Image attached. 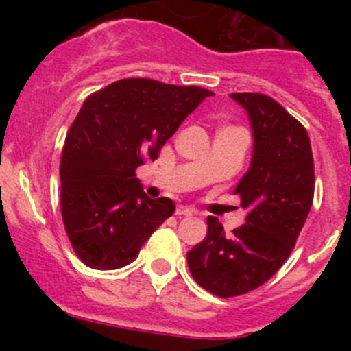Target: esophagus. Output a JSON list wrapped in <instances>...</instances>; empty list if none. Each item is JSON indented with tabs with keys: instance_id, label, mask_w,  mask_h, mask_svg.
<instances>
[{
	"instance_id": "34e87169",
	"label": "esophagus",
	"mask_w": 351,
	"mask_h": 351,
	"mask_svg": "<svg viewBox=\"0 0 351 351\" xmlns=\"http://www.w3.org/2000/svg\"><path fill=\"white\" fill-rule=\"evenodd\" d=\"M175 214L176 215H186V217H189V215H195L197 210H195V208L185 207V205H180V207H176Z\"/></svg>"
}]
</instances>
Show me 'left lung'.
Segmentation results:
<instances>
[{
    "mask_svg": "<svg viewBox=\"0 0 351 351\" xmlns=\"http://www.w3.org/2000/svg\"><path fill=\"white\" fill-rule=\"evenodd\" d=\"M246 108L254 137L251 166L234 193L246 224L224 231L207 219V236L186 253L192 277L217 297H236L270 280L285 263L314 198V159L307 130L263 93H232Z\"/></svg>",
    "mask_w": 351,
    "mask_h": 351,
    "instance_id": "left-lung-1",
    "label": "left lung"
}]
</instances>
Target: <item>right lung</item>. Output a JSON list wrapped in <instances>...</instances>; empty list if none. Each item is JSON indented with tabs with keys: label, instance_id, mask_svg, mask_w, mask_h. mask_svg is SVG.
Segmentation results:
<instances>
[{
	"label": "right lung",
	"instance_id": "add662e5",
	"mask_svg": "<svg viewBox=\"0 0 351 351\" xmlns=\"http://www.w3.org/2000/svg\"><path fill=\"white\" fill-rule=\"evenodd\" d=\"M212 91L149 77H125L84 100L61 156V214L74 253L86 267L115 270L175 212L149 198L136 169L154 161L166 141Z\"/></svg>",
	"mask_w": 351,
	"mask_h": 351
}]
</instances>
